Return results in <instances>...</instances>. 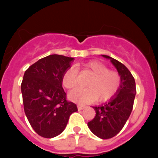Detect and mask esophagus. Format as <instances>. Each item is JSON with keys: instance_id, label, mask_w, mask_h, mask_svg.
<instances>
[{"instance_id": "34e87169", "label": "esophagus", "mask_w": 158, "mask_h": 158, "mask_svg": "<svg viewBox=\"0 0 158 158\" xmlns=\"http://www.w3.org/2000/svg\"><path fill=\"white\" fill-rule=\"evenodd\" d=\"M85 107V106L80 105V104H78V105H77V109L79 110V111H81V110H83Z\"/></svg>"}]
</instances>
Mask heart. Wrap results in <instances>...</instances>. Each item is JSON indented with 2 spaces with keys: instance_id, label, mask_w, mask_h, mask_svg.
Returning <instances> with one entry per match:
<instances>
[{
  "instance_id": "obj_1",
  "label": "heart",
  "mask_w": 158,
  "mask_h": 158,
  "mask_svg": "<svg viewBox=\"0 0 158 158\" xmlns=\"http://www.w3.org/2000/svg\"><path fill=\"white\" fill-rule=\"evenodd\" d=\"M81 71L92 75L86 82V89L77 88L69 93V99L79 104H85L96 100L104 102L112 98L118 93L121 85V77L118 72L108 69V67L98 61L84 63ZM78 69L71 66L62 75V85L66 89H73L77 85Z\"/></svg>"
}]
</instances>
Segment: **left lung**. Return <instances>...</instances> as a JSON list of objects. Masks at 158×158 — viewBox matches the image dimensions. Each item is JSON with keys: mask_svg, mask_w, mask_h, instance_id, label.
Here are the masks:
<instances>
[{"mask_svg": "<svg viewBox=\"0 0 158 158\" xmlns=\"http://www.w3.org/2000/svg\"><path fill=\"white\" fill-rule=\"evenodd\" d=\"M110 59L121 77V85L118 93L107 103L93 107L96 116L88 123V127L96 136L102 139L113 138L123 129L131 115L134 105L136 85L134 77L125 65L117 60L102 55Z\"/></svg>", "mask_w": 158, "mask_h": 158, "instance_id": "1", "label": "left lung"}]
</instances>
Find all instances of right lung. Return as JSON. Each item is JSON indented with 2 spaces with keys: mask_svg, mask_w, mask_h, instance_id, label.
<instances>
[{
  "mask_svg": "<svg viewBox=\"0 0 158 158\" xmlns=\"http://www.w3.org/2000/svg\"><path fill=\"white\" fill-rule=\"evenodd\" d=\"M73 58L51 54L25 71L21 83L23 108L31 127L40 136L51 139L65 130L77 105L67 101L62 75Z\"/></svg>",
  "mask_w": 158,
  "mask_h": 158,
  "instance_id": "add662e5",
  "label": "right lung"
}]
</instances>
